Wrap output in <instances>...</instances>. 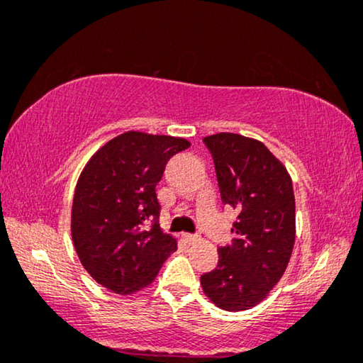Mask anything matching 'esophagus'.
<instances>
[{
	"label": "esophagus",
	"mask_w": 363,
	"mask_h": 363,
	"mask_svg": "<svg viewBox=\"0 0 363 363\" xmlns=\"http://www.w3.org/2000/svg\"><path fill=\"white\" fill-rule=\"evenodd\" d=\"M184 240H186L189 245H196V242L200 241V238L196 235H184Z\"/></svg>",
	"instance_id": "34e87169"
}]
</instances>
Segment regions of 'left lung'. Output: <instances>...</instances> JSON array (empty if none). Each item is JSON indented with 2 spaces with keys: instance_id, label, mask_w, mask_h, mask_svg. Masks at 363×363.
I'll return each mask as SVG.
<instances>
[{
  "instance_id": "obj_1",
  "label": "left lung",
  "mask_w": 363,
  "mask_h": 363,
  "mask_svg": "<svg viewBox=\"0 0 363 363\" xmlns=\"http://www.w3.org/2000/svg\"><path fill=\"white\" fill-rule=\"evenodd\" d=\"M212 153L221 200L238 218L231 246L200 277L203 294L226 311L250 310L282 279L295 245V196L286 167L259 140L238 133L203 138Z\"/></svg>"
}]
</instances>
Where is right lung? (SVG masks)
<instances>
[{
	"mask_svg": "<svg viewBox=\"0 0 363 363\" xmlns=\"http://www.w3.org/2000/svg\"><path fill=\"white\" fill-rule=\"evenodd\" d=\"M186 138L130 130L91 156L73 196L72 238L83 267L113 294L132 295L158 275L177 241L148 218H158L156 186Z\"/></svg>",
	"mask_w": 363,
	"mask_h": 363,
	"instance_id": "add662e5",
	"label": "right lung"
}]
</instances>
